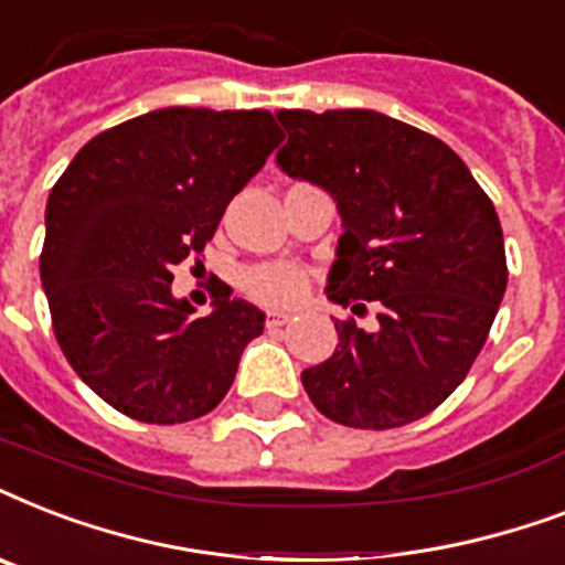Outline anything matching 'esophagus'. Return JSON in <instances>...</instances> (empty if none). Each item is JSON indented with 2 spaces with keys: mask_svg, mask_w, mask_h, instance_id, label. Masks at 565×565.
<instances>
[{
  "mask_svg": "<svg viewBox=\"0 0 565 565\" xmlns=\"http://www.w3.org/2000/svg\"><path fill=\"white\" fill-rule=\"evenodd\" d=\"M290 322V313H266V328H281Z\"/></svg>",
  "mask_w": 565,
  "mask_h": 565,
  "instance_id": "esophagus-1",
  "label": "esophagus"
}]
</instances>
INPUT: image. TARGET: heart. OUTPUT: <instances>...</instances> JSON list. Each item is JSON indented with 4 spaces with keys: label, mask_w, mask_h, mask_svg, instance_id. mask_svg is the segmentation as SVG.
Listing matches in <instances>:
<instances>
[{
    "label": "heart",
    "mask_w": 565,
    "mask_h": 565,
    "mask_svg": "<svg viewBox=\"0 0 565 565\" xmlns=\"http://www.w3.org/2000/svg\"><path fill=\"white\" fill-rule=\"evenodd\" d=\"M239 287L246 296H252L260 305L269 308H287L292 301H299L308 287V275L305 269L290 260H266L243 269L239 275Z\"/></svg>",
    "instance_id": "heart-1"
}]
</instances>
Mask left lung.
<instances>
[{"label": "left lung", "instance_id": "left-lung-1", "mask_svg": "<svg viewBox=\"0 0 565 565\" xmlns=\"http://www.w3.org/2000/svg\"><path fill=\"white\" fill-rule=\"evenodd\" d=\"M278 167L337 199L343 237L328 299L337 352L301 372L310 402L349 428H402L437 411L487 343L508 287L499 213L443 140L375 110H278Z\"/></svg>", "mask_w": 565, "mask_h": 565}]
</instances>
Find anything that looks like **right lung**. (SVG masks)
Listing matches in <instances>:
<instances>
[{
	"label": "right lung",
	"mask_w": 565,
	"mask_h": 565,
	"mask_svg": "<svg viewBox=\"0 0 565 565\" xmlns=\"http://www.w3.org/2000/svg\"><path fill=\"white\" fill-rule=\"evenodd\" d=\"M278 143L269 110L163 108L93 137L55 181L40 252L52 331L114 411L175 425L231 390L264 313L222 287L211 317H193L172 269L199 260Z\"/></svg>",
	"instance_id": "obj_1"
}]
</instances>
